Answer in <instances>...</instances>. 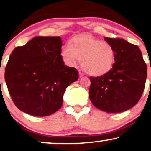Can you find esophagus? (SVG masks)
I'll return each instance as SVG.
<instances>
[{"label": "esophagus", "instance_id": "obj_1", "mask_svg": "<svg viewBox=\"0 0 151 151\" xmlns=\"http://www.w3.org/2000/svg\"><path fill=\"white\" fill-rule=\"evenodd\" d=\"M84 76V74L82 73L81 71H79V77L80 78H81V77H83V76Z\"/></svg>", "mask_w": 151, "mask_h": 151}]
</instances>
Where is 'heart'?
Returning <instances> with one entry per match:
<instances>
[{"label":"heart","mask_w":151,"mask_h":151,"mask_svg":"<svg viewBox=\"0 0 151 151\" xmlns=\"http://www.w3.org/2000/svg\"><path fill=\"white\" fill-rule=\"evenodd\" d=\"M61 55L68 66L81 60L83 69L92 76L108 73L115 62V51L107 42L89 36L77 37L62 47Z\"/></svg>","instance_id":"b5f03b06"}]
</instances>
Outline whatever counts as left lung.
<instances>
[{"instance_id":"left-lung-1","label":"left lung","mask_w":151,"mask_h":151,"mask_svg":"<svg viewBox=\"0 0 151 151\" xmlns=\"http://www.w3.org/2000/svg\"><path fill=\"white\" fill-rule=\"evenodd\" d=\"M115 51V62L108 73L90 77L89 99L98 109L119 113L134 107L144 92L147 66L139 48L123 39L105 37Z\"/></svg>"}]
</instances>
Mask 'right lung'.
Wrapping results in <instances>:
<instances>
[{
  "label": "right lung",
  "mask_w": 151,
  "mask_h": 151,
  "mask_svg": "<svg viewBox=\"0 0 151 151\" xmlns=\"http://www.w3.org/2000/svg\"><path fill=\"white\" fill-rule=\"evenodd\" d=\"M60 37H35L9 56L5 80L21 111L36 116L61 108L66 87L78 80V71L64 63Z\"/></svg>",
  "instance_id": "right-lung-1"
}]
</instances>
